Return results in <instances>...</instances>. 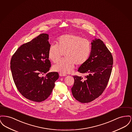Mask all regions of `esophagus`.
Here are the masks:
<instances>
[{
    "label": "esophagus",
    "mask_w": 132,
    "mask_h": 132,
    "mask_svg": "<svg viewBox=\"0 0 132 132\" xmlns=\"http://www.w3.org/2000/svg\"><path fill=\"white\" fill-rule=\"evenodd\" d=\"M59 76H61V77H62V76H66V75L62 73H59Z\"/></svg>",
    "instance_id": "obj_1"
}]
</instances>
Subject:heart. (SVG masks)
Segmentation results:
<instances>
[{
    "label": "heart",
    "instance_id": "b5f03b06",
    "mask_svg": "<svg viewBox=\"0 0 132 132\" xmlns=\"http://www.w3.org/2000/svg\"><path fill=\"white\" fill-rule=\"evenodd\" d=\"M92 50L89 40L74 34H65L57 39L56 44L50 46L48 51L49 59L53 63L65 58L53 66V70L64 74L71 72L74 65L80 66L88 61Z\"/></svg>",
    "mask_w": 132,
    "mask_h": 132
}]
</instances>
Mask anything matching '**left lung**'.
I'll list each match as a JSON object with an SVG mask.
<instances>
[{"label": "left lung", "mask_w": 132, "mask_h": 132, "mask_svg": "<svg viewBox=\"0 0 132 132\" xmlns=\"http://www.w3.org/2000/svg\"><path fill=\"white\" fill-rule=\"evenodd\" d=\"M92 43V50L88 61L81 66L79 72L82 77L73 76L74 83L71 88L73 96L82 103L94 101L103 93L111 74L113 59L111 53L100 39Z\"/></svg>", "instance_id": "8db88e82"}]
</instances>
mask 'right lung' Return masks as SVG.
<instances>
[{"label": "right lung", "mask_w": 132, "mask_h": 132, "mask_svg": "<svg viewBox=\"0 0 132 132\" xmlns=\"http://www.w3.org/2000/svg\"><path fill=\"white\" fill-rule=\"evenodd\" d=\"M48 35L42 34L20 46L11 58L10 68L14 83L27 99L42 102L50 95L59 78L58 72H48L51 63ZM44 74V77L41 76Z\"/></svg>", "instance_id": "add662e5"}]
</instances>
